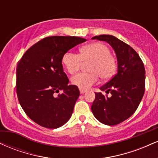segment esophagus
<instances>
[{"label": "esophagus", "mask_w": 158, "mask_h": 158, "mask_svg": "<svg viewBox=\"0 0 158 158\" xmlns=\"http://www.w3.org/2000/svg\"><path fill=\"white\" fill-rule=\"evenodd\" d=\"M79 91H80V94H85V92L87 91V90H85V89H81V88H80V89H79Z\"/></svg>", "instance_id": "34e87169"}]
</instances>
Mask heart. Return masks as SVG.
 I'll return each mask as SVG.
<instances>
[{"instance_id": "obj_1", "label": "heart", "mask_w": 158, "mask_h": 158, "mask_svg": "<svg viewBox=\"0 0 158 158\" xmlns=\"http://www.w3.org/2000/svg\"><path fill=\"white\" fill-rule=\"evenodd\" d=\"M83 62H90V73H80L72 77V84L81 89H88L97 83L99 77L104 80L109 79L117 70V60L110 54L108 46L101 42H94L82 47L80 54L68 51L62 57V63L70 74L77 73Z\"/></svg>"}]
</instances>
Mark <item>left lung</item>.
I'll return each instance as SVG.
<instances>
[{"instance_id": "1", "label": "left lung", "mask_w": 158, "mask_h": 158, "mask_svg": "<svg viewBox=\"0 0 158 158\" xmlns=\"http://www.w3.org/2000/svg\"><path fill=\"white\" fill-rule=\"evenodd\" d=\"M108 42L115 52L117 73L99 89L111 97L95 93L91 106L94 117L103 124L115 126L129 118L138 108L145 92V68L137 52L131 47L110 35L94 36Z\"/></svg>"}]
</instances>
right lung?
Returning <instances> with one entry per match:
<instances>
[{
  "instance_id": "add662e5",
  "label": "right lung",
  "mask_w": 158,
  "mask_h": 158,
  "mask_svg": "<svg viewBox=\"0 0 158 158\" xmlns=\"http://www.w3.org/2000/svg\"><path fill=\"white\" fill-rule=\"evenodd\" d=\"M85 41L75 36L46 37L29 48L18 63V99L27 115L39 126L57 128L71 117L80 94L77 86L68 85L61 61L65 52Z\"/></svg>"
}]
</instances>
